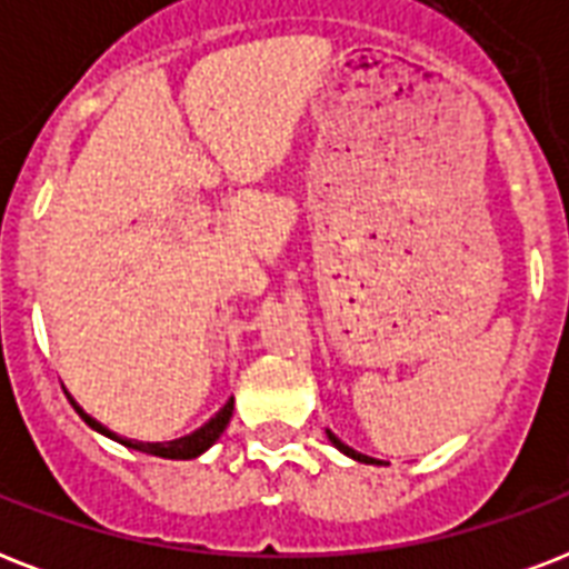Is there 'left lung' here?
I'll return each instance as SVG.
<instances>
[{
  "mask_svg": "<svg viewBox=\"0 0 569 569\" xmlns=\"http://www.w3.org/2000/svg\"><path fill=\"white\" fill-rule=\"evenodd\" d=\"M330 437V442H333V446H337L339 451H346V455H351V458L355 460H363V463H375V458H369V455H360V451H355V449H348L346 442L339 440V437H333V433H328Z\"/></svg>",
  "mask_w": 569,
  "mask_h": 569,
  "instance_id": "obj_1",
  "label": "left lung"
}]
</instances>
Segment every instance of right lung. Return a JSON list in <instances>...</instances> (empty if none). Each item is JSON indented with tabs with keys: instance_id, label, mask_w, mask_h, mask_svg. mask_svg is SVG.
<instances>
[{
	"instance_id": "obj_1",
	"label": "right lung",
	"mask_w": 569,
	"mask_h": 569,
	"mask_svg": "<svg viewBox=\"0 0 569 569\" xmlns=\"http://www.w3.org/2000/svg\"><path fill=\"white\" fill-rule=\"evenodd\" d=\"M70 405L76 407V413L82 416L84 422L91 425V428L109 433V437L120 440L123 446H129V449L147 451V455H156V458H171V460H189V458H197V455H203V451L209 449L218 437H221L223 428L230 425V416H232V398H230V401H227V405H223L221 410H218V413L203 425V428H197V431L189 433V437H180V440H171V442H136V440H123V437H118V433H111L109 428H102L97 419H91V416L84 413L82 407L76 405L73 398H70Z\"/></svg>"
}]
</instances>
